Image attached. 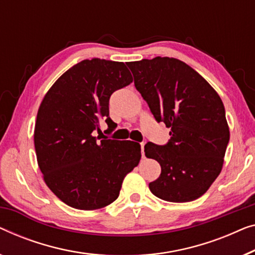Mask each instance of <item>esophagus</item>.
Listing matches in <instances>:
<instances>
[{
	"instance_id": "esophagus-1",
	"label": "esophagus",
	"mask_w": 255,
	"mask_h": 255,
	"mask_svg": "<svg viewBox=\"0 0 255 255\" xmlns=\"http://www.w3.org/2000/svg\"><path fill=\"white\" fill-rule=\"evenodd\" d=\"M140 146H141V154H142V157H145V152H143V148H145V142L140 143Z\"/></svg>"
}]
</instances>
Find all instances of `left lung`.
Instances as JSON below:
<instances>
[{"label": "left lung", "mask_w": 255, "mask_h": 255, "mask_svg": "<svg viewBox=\"0 0 255 255\" xmlns=\"http://www.w3.org/2000/svg\"><path fill=\"white\" fill-rule=\"evenodd\" d=\"M134 86L158 123L170 128L167 145H145V155L161 165L149 183L155 197L193 201L222 170L230 139L223 102L204 77L173 57L130 62Z\"/></svg>", "instance_id": "obj_1"}]
</instances>
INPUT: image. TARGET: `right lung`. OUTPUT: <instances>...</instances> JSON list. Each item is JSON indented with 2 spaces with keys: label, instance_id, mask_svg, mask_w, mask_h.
<instances>
[{
  "label": "right lung",
  "instance_id": "1",
  "mask_svg": "<svg viewBox=\"0 0 255 255\" xmlns=\"http://www.w3.org/2000/svg\"><path fill=\"white\" fill-rule=\"evenodd\" d=\"M131 83L123 62L84 60L54 83L39 107L38 165L47 186L70 207L94 210L112 204L141 158L138 142L100 135L101 121L108 132L115 128L109 117L110 95Z\"/></svg>",
  "mask_w": 255,
  "mask_h": 255
}]
</instances>
